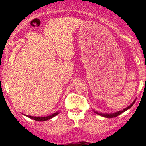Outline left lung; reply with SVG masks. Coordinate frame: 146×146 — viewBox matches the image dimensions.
<instances>
[{"label":"left lung","mask_w":146,"mask_h":146,"mask_svg":"<svg viewBox=\"0 0 146 146\" xmlns=\"http://www.w3.org/2000/svg\"><path fill=\"white\" fill-rule=\"evenodd\" d=\"M135 102H136V100H135L131 103V105H129V107H126V108L123 109V110H121V111H117V112L114 113V114H102V113H99V112H98V111H95V112L96 113V114H99V115L102 116V117H106V118H114V117H117V116L120 115L121 114H122V113H123V112L126 111V110H129V109H130L131 107L132 106H133V104H134Z\"/></svg>","instance_id":"8db88e82"}]
</instances>
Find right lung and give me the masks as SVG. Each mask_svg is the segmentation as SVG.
<instances>
[{
    "instance_id": "1",
    "label": "right lung",
    "mask_w": 146,
    "mask_h": 146,
    "mask_svg": "<svg viewBox=\"0 0 146 146\" xmlns=\"http://www.w3.org/2000/svg\"><path fill=\"white\" fill-rule=\"evenodd\" d=\"M57 114H58V111H57V112L54 113V114H51V115L49 116H47V117H32V116H27V117H29V118L33 119V120H35V121H47L48 120V119L53 118V117H54L55 116H56Z\"/></svg>"
}]
</instances>
